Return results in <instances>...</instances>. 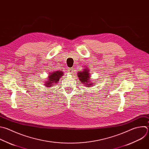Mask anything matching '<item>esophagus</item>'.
<instances>
[{
    "mask_svg": "<svg viewBox=\"0 0 149 149\" xmlns=\"http://www.w3.org/2000/svg\"><path fill=\"white\" fill-rule=\"evenodd\" d=\"M68 71L69 72V73L70 74H72L73 73V71H74V69L72 68H70L68 69Z\"/></svg>",
    "mask_w": 149,
    "mask_h": 149,
    "instance_id": "esophagus-1",
    "label": "esophagus"
}]
</instances>
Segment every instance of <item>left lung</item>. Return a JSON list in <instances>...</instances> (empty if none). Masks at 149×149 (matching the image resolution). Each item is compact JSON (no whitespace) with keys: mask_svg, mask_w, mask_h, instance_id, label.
Returning a JSON list of instances; mask_svg holds the SVG:
<instances>
[{"mask_svg":"<svg viewBox=\"0 0 149 149\" xmlns=\"http://www.w3.org/2000/svg\"><path fill=\"white\" fill-rule=\"evenodd\" d=\"M77 75L79 81L82 83L84 84L85 86L86 87H90V86H92L94 85V83H92L90 80V73L89 70L88 68L84 69L82 71H79L77 72Z\"/></svg>","mask_w":149,"mask_h":149,"instance_id":"obj_1","label":"left lung"}]
</instances>
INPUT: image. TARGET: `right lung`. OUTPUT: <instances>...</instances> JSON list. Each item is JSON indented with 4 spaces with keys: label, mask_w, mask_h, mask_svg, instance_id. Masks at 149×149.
Masks as SVG:
<instances>
[{
    "label": "right lung",
    "mask_w": 149,
    "mask_h": 149,
    "mask_svg": "<svg viewBox=\"0 0 149 149\" xmlns=\"http://www.w3.org/2000/svg\"><path fill=\"white\" fill-rule=\"evenodd\" d=\"M63 74L64 72L61 71H56L49 72L47 80H46L45 82L44 86L48 88L52 87L54 84L58 82L60 78L63 75Z\"/></svg>",
    "instance_id": "1"
}]
</instances>
